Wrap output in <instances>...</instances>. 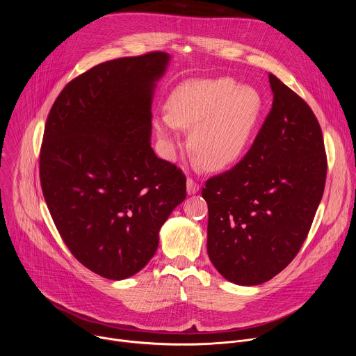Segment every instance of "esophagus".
Instances as JSON below:
<instances>
[{
    "instance_id": "34e87169",
    "label": "esophagus",
    "mask_w": 356,
    "mask_h": 356,
    "mask_svg": "<svg viewBox=\"0 0 356 356\" xmlns=\"http://www.w3.org/2000/svg\"><path fill=\"white\" fill-rule=\"evenodd\" d=\"M198 188H200L198 183L195 180H193L191 177H188L187 179V193L188 194H195L198 191Z\"/></svg>"
}]
</instances>
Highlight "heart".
<instances>
[{"label":"heart","instance_id":"heart-1","mask_svg":"<svg viewBox=\"0 0 356 356\" xmlns=\"http://www.w3.org/2000/svg\"><path fill=\"white\" fill-rule=\"evenodd\" d=\"M261 110L262 98L253 87L227 77L193 80L173 91L155 128L170 150L179 143L177 127L191 129V150L206 168L220 170L245 154Z\"/></svg>","mask_w":356,"mask_h":356}]
</instances>
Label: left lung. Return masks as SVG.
<instances>
[{
	"mask_svg": "<svg viewBox=\"0 0 356 356\" xmlns=\"http://www.w3.org/2000/svg\"><path fill=\"white\" fill-rule=\"evenodd\" d=\"M273 103L246 155L206 181L207 252L229 282L257 286L298 253L323 198L327 155L309 104L269 74Z\"/></svg>",
	"mask_w": 356,
	"mask_h": 356,
	"instance_id": "left-lung-1",
	"label": "left lung"
}]
</instances>
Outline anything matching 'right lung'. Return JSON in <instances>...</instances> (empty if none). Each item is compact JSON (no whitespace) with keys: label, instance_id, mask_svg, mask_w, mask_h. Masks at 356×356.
Instances as JSON below:
<instances>
[{"label":"right lung","instance_id":"1","mask_svg":"<svg viewBox=\"0 0 356 356\" xmlns=\"http://www.w3.org/2000/svg\"><path fill=\"white\" fill-rule=\"evenodd\" d=\"M165 52L99 63L66 84L39 154L42 193L72 255L110 280L138 273L186 198V176L150 147L152 94Z\"/></svg>","mask_w":356,"mask_h":356}]
</instances>
